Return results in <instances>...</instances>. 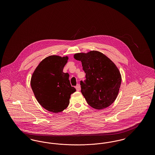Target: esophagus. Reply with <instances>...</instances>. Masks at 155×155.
I'll use <instances>...</instances> for the list:
<instances>
[{"label": "esophagus", "instance_id": "obj_1", "mask_svg": "<svg viewBox=\"0 0 155 155\" xmlns=\"http://www.w3.org/2000/svg\"><path fill=\"white\" fill-rule=\"evenodd\" d=\"M75 88H76L77 91H80V85L77 84V86L75 87Z\"/></svg>", "mask_w": 155, "mask_h": 155}]
</instances>
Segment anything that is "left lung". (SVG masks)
<instances>
[{
    "label": "left lung",
    "mask_w": 155,
    "mask_h": 155,
    "mask_svg": "<svg viewBox=\"0 0 155 155\" xmlns=\"http://www.w3.org/2000/svg\"><path fill=\"white\" fill-rule=\"evenodd\" d=\"M74 59L81 61L86 80L80 81L81 92L89 105L95 109L107 107L116 100L121 82L118 68L98 51L79 53Z\"/></svg>",
    "instance_id": "1"
}]
</instances>
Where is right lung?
I'll return each instance as SVG.
<instances>
[{
	"label": "right lung",
	"instance_id": "1",
	"mask_svg": "<svg viewBox=\"0 0 155 155\" xmlns=\"http://www.w3.org/2000/svg\"><path fill=\"white\" fill-rule=\"evenodd\" d=\"M67 60V56H48L39 64L31 77V88L38 102L53 113L66 109L70 95L76 91L70 84L69 74L63 72Z\"/></svg>",
	"mask_w": 155,
	"mask_h": 155
}]
</instances>
